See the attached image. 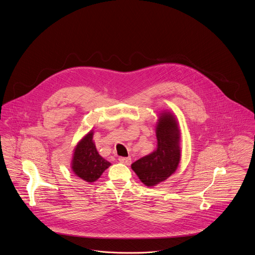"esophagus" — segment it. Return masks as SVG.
<instances>
[{
	"mask_svg": "<svg viewBox=\"0 0 255 255\" xmlns=\"http://www.w3.org/2000/svg\"><path fill=\"white\" fill-rule=\"evenodd\" d=\"M119 161L120 162H122V163H124V164H127V165H129L130 163H131V157H119Z\"/></svg>",
	"mask_w": 255,
	"mask_h": 255,
	"instance_id": "esophagus-1",
	"label": "esophagus"
}]
</instances>
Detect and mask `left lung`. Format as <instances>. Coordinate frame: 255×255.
<instances>
[{"instance_id":"left-lung-1","label":"left lung","mask_w":255,"mask_h":255,"mask_svg":"<svg viewBox=\"0 0 255 255\" xmlns=\"http://www.w3.org/2000/svg\"><path fill=\"white\" fill-rule=\"evenodd\" d=\"M156 138V150L136 160L131 165L140 180L147 187L156 186L168 178L179 163V130L170 113H163L159 117Z\"/></svg>"}]
</instances>
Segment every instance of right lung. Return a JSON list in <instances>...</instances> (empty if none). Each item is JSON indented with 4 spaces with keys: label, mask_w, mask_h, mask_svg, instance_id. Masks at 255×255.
<instances>
[{
    "label": "right lung",
    "mask_w": 255,
    "mask_h": 255,
    "mask_svg": "<svg viewBox=\"0 0 255 255\" xmlns=\"http://www.w3.org/2000/svg\"><path fill=\"white\" fill-rule=\"evenodd\" d=\"M110 165L111 163L97 151L93 141V131H91L77 145L72 157V170L88 183H94Z\"/></svg>",
    "instance_id": "add662e5"
}]
</instances>
